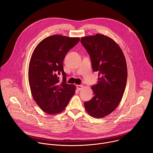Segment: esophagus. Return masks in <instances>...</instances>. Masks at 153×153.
I'll return each instance as SVG.
<instances>
[{
	"mask_svg": "<svg viewBox=\"0 0 153 153\" xmlns=\"http://www.w3.org/2000/svg\"><path fill=\"white\" fill-rule=\"evenodd\" d=\"M76 87H77V88L79 90H81L83 88V85H77L76 86Z\"/></svg>",
	"mask_w": 153,
	"mask_h": 153,
	"instance_id": "esophagus-1",
	"label": "esophagus"
}]
</instances>
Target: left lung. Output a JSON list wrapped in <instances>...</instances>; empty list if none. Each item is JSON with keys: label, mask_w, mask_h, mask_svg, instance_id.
Here are the masks:
<instances>
[{"label": "left lung", "mask_w": 153, "mask_h": 153, "mask_svg": "<svg viewBox=\"0 0 153 153\" xmlns=\"http://www.w3.org/2000/svg\"><path fill=\"white\" fill-rule=\"evenodd\" d=\"M81 43L89 54L93 70L99 73L91 88L94 96L84 103L86 111L96 118L111 114L123 97L127 81L125 56L117 43L103 34L83 37Z\"/></svg>", "instance_id": "obj_1"}]
</instances>
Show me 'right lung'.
I'll use <instances>...</instances> for the list:
<instances>
[{"label":"right lung","mask_w":153,"mask_h":153,"mask_svg":"<svg viewBox=\"0 0 153 153\" xmlns=\"http://www.w3.org/2000/svg\"><path fill=\"white\" fill-rule=\"evenodd\" d=\"M79 40V37L51 36L42 40L32 54L28 68L31 94L39 107L49 114L63 111L75 93V85L67 83L63 62ZM60 74L62 82L58 77Z\"/></svg>","instance_id":"1"}]
</instances>
